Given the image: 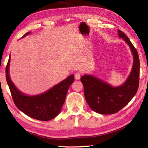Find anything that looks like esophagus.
I'll list each match as a JSON object with an SVG mask.
<instances>
[{
  "instance_id": "esophagus-1",
  "label": "esophagus",
  "mask_w": 148,
  "mask_h": 148,
  "mask_svg": "<svg viewBox=\"0 0 148 148\" xmlns=\"http://www.w3.org/2000/svg\"><path fill=\"white\" fill-rule=\"evenodd\" d=\"M74 76H75V79H79L80 78V77H81V74H80L79 72H77V73L75 74Z\"/></svg>"
}]
</instances>
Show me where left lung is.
Returning a JSON list of instances; mask_svg holds the SVG:
<instances>
[{
  "label": "left lung",
  "instance_id": "8db88e82",
  "mask_svg": "<svg viewBox=\"0 0 148 148\" xmlns=\"http://www.w3.org/2000/svg\"><path fill=\"white\" fill-rule=\"evenodd\" d=\"M117 31L120 38L129 46L134 57L133 66L127 81L122 86L114 87L93 76L86 74L80 79L84 85L87 104L93 111L101 114H112L119 112L131 101L139 86L138 53L127 35L120 30Z\"/></svg>",
  "mask_w": 148,
  "mask_h": 148
}]
</instances>
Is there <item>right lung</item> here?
I'll list each match as a JSON object with an SVG mask.
<instances>
[{
    "label": "right lung",
    "mask_w": 148,
    "mask_h": 148,
    "mask_svg": "<svg viewBox=\"0 0 148 148\" xmlns=\"http://www.w3.org/2000/svg\"><path fill=\"white\" fill-rule=\"evenodd\" d=\"M31 33L24 34L22 38ZM10 56L6 67V79L14 104L25 114L37 120L49 121L56 117L61 112L65 101L66 93L74 81L73 74L44 93L36 96H27L16 88L9 76Z\"/></svg>",
    "instance_id": "1"
}]
</instances>
